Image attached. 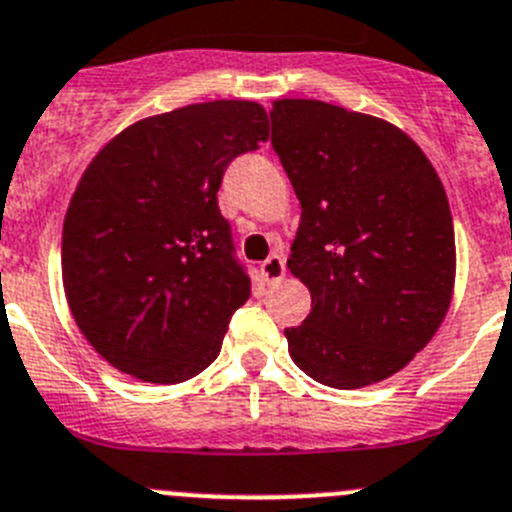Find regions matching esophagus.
Instances as JSON below:
<instances>
[{"label":"esophagus","instance_id":"1","mask_svg":"<svg viewBox=\"0 0 512 512\" xmlns=\"http://www.w3.org/2000/svg\"><path fill=\"white\" fill-rule=\"evenodd\" d=\"M261 276H264L266 284H274V281L284 276V259H281L279 253H271L269 259L261 264Z\"/></svg>","mask_w":512,"mask_h":512}]
</instances>
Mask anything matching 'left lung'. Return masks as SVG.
I'll use <instances>...</instances> for the list:
<instances>
[{"mask_svg": "<svg viewBox=\"0 0 512 512\" xmlns=\"http://www.w3.org/2000/svg\"><path fill=\"white\" fill-rule=\"evenodd\" d=\"M271 147L302 205L287 266L312 312L287 327L289 355L322 386L363 388L409 365L454 289L447 192L401 129L332 103L284 98Z\"/></svg>", "mask_w": 512, "mask_h": 512, "instance_id": "left-lung-1", "label": "left lung"}]
</instances>
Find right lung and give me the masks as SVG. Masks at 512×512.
I'll use <instances>...</instances> for the list:
<instances>
[{
	"instance_id": "right-lung-1",
	"label": "right lung",
	"mask_w": 512,
	"mask_h": 512,
	"mask_svg": "<svg viewBox=\"0 0 512 512\" xmlns=\"http://www.w3.org/2000/svg\"><path fill=\"white\" fill-rule=\"evenodd\" d=\"M266 137L259 103H195L131 124L88 164L65 213L63 287L86 340L121 373L182 383L218 358L251 297L218 190Z\"/></svg>"
}]
</instances>
